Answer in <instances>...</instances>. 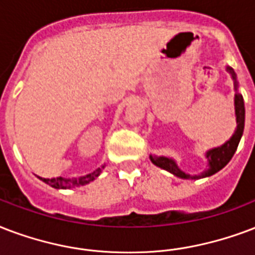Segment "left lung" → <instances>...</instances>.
I'll use <instances>...</instances> for the list:
<instances>
[{"label": "left lung", "mask_w": 255, "mask_h": 255, "mask_svg": "<svg viewBox=\"0 0 255 255\" xmlns=\"http://www.w3.org/2000/svg\"><path fill=\"white\" fill-rule=\"evenodd\" d=\"M226 71L229 72L234 80V89H238V83H237V75L236 72L233 71V68L227 67ZM234 107H236V119H237V129L234 131V135L231 136L230 140H227L225 144H222L221 147H217V148L209 149L206 152V158H207V162H209V168L206 171H203L202 174L199 175H190L186 174L183 171L180 170L176 162L174 159L166 158V156H156V155H149V159L151 162L155 164V166L160 167L163 170L168 171L175 176L178 178H182V179H201V178H207V176H211L215 172H218L219 170H222L223 167L226 166L227 163L230 162L233 155L236 153L237 148H238V144H240L241 137H242V133H244L245 128V103L244 97L241 93L237 92L236 96H234Z\"/></svg>", "instance_id": "obj_1"}]
</instances>
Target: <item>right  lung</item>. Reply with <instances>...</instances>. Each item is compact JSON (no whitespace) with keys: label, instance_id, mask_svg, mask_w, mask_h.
Here are the masks:
<instances>
[{"label":"right lung","instance_id":"obj_1","mask_svg":"<svg viewBox=\"0 0 255 255\" xmlns=\"http://www.w3.org/2000/svg\"><path fill=\"white\" fill-rule=\"evenodd\" d=\"M104 166L99 167L97 170H95L92 174L85 175V176H80V178H72V179H67V178H52V179H45V178H40L42 182H45L46 184H49L54 188H72V187H79V186H84V184H88L89 182H92L102 174Z\"/></svg>","mask_w":255,"mask_h":255}]
</instances>
